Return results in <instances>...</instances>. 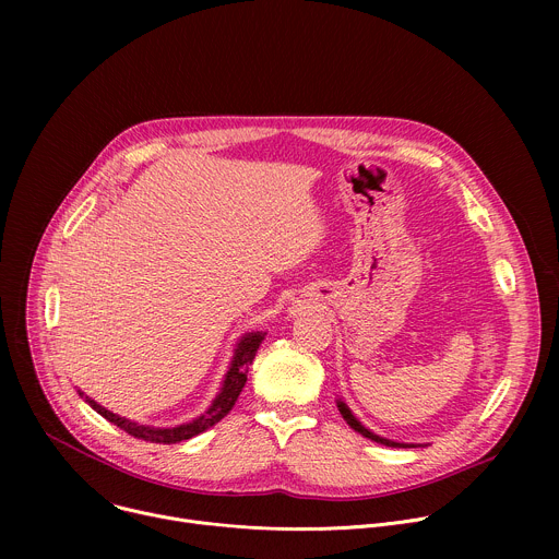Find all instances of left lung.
Here are the masks:
<instances>
[{"label":"left lung","instance_id":"left-lung-1","mask_svg":"<svg viewBox=\"0 0 559 559\" xmlns=\"http://www.w3.org/2000/svg\"><path fill=\"white\" fill-rule=\"evenodd\" d=\"M338 412H341V416L347 420V425L354 429V431H358L360 436H365V438H369V440H373V442H380V444H384V447H416V444H405V442H393V440H386V438H380V436H376L373 431H369L365 425H360V420L352 414V409L343 403V401H338Z\"/></svg>","mask_w":559,"mask_h":559}]
</instances>
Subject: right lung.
<instances>
[{
	"instance_id": "add662e5",
	"label": "right lung",
	"mask_w": 559,
	"mask_h": 559,
	"mask_svg": "<svg viewBox=\"0 0 559 559\" xmlns=\"http://www.w3.org/2000/svg\"><path fill=\"white\" fill-rule=\"evenodd\" d=\"M265 338V332H250L246 334L241 341H238L236 349H234V358H231V365L225 373V380H223V386L218 391V395L212 401L210 409L205 414H201L197 420L192 423H186V425H179V427H170V429H162V427H150V425H139V423H132L128 418H121L112 412H108L106 407L97 405L95 401H91V397L86 395V403L99 414L104 416L108 423L117 425L119 429H123L126 433L139 438V440H145V442H158V444H177V442H183V440H190L199 433H203L205 429L214 427L221 418H225L234 403L238 401V393L243 391L246 382H248V369L261 347ZM79 395H84L82 391H79Z\"/></svg>"
}]
</instances>
